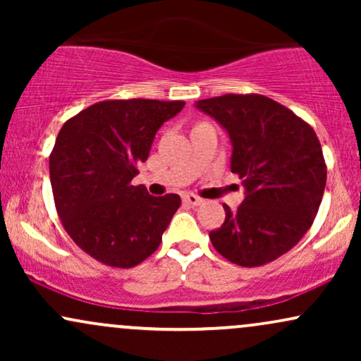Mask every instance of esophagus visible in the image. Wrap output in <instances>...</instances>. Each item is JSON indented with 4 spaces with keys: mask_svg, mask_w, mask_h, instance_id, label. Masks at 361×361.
<instances>
[{
    "mask_svg": "<svg viewBox=\"0 0 361 361\" xmlns=\"http://www.w3.org/2000/svg\"><path fill=\"white\" fill-rule=\"evenodd\" d=\"M183 200H185V204L195 207V205H200L202 202H204V198L197 197V195H193V193H186V195H183Z\"/></svg>",
    "mask_w": 361,
    "mask_h": 361,
    "instance_id": "obj_1",
    "label": "esophagus"
}]
</instances>
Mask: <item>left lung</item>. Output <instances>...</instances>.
<instances>
[{"label":"left lung","mask_w":361,"mask_h":361,"mask_svg":"<svg viewBox=\"0 0 361 361\" xmlns=\"http://www.w3.org/2000/svg\"><path fill=\"white\" fill-rule=\"evenodd\" d=\"M233 142L231 171L246 197L209 233L219 255L239 267L271 263L304 238L326 188V161L316 132L279 102L258 93L197 102Z\"/></svg>","instance_id":"obj_1"}]
</instances>
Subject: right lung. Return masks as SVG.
<instances>
[{"mask_svg": "<svg viewBox=\"0 0 361 361\" xmlns=\"http://www.w3.org/2000/svg\"><path fill=\"white\" fill-rule=\"evenodd\" d=\"M185 102L106 100L74 115L49 156L54 204L62 227L86 255L132 268L159 247L180 195L152 197L132 185L157 128Z\"/></svg>", "mask_w": 361, "mask_h": 361, "instance_id": "right-lung-1", "label": "right lung"}]
</instances>
